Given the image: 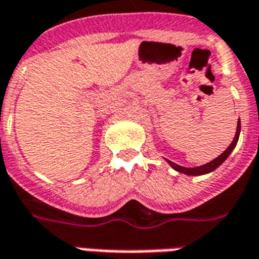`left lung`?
<instances>
[{"label":"left lung","instance_id":"obj_1","mask_svg":"<svg viewBox=\"0 0 259 259\" xmlns=\"http://www.w3.org/2000/svg\"><path fill=\"white\" fill-rule=\"evenodd\" d=\"M239 136H240V119L237 120V129H236V135H235V139H233V141H232L231 144H229V147H228L224 152H222L220 156H217L215 159H212L211 162H208V163L203 164V166H198V167H184V166H180V164H176L174 162H171V160H167L166 159V162H167L171 167L176 170V171H178V173H183V174H187V176H203V174H207V173H211V171H214L215 168L220 167L225 160H227V158L231 155V152L235 149V147H236L237 144V140H239Z\"/></svg>","mask_w":259,"mask_h":259}]
</instances>
